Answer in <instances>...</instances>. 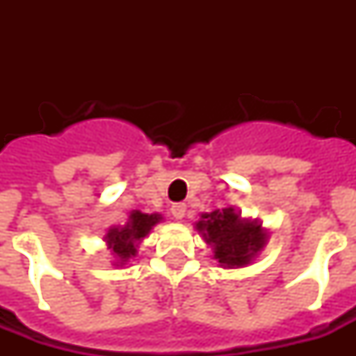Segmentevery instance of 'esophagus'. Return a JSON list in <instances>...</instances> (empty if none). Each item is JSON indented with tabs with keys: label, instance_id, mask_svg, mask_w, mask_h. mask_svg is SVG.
<instances>
[{
	"label": "esophagus",
	"instance_id": "obj_1",
	"mask_svg": "<svg viewBox=\"0 0 356 356\" xmlns=\"http://www.w3.org/2000/svg\"><path fill=\"white\" fill-rule=\"evenodd\" d=\"M172 214L175 220L184 218V214H186V205L184 203H175V205H172Z\"/></svg>",
	"mask_w": 356,
	"mask_h": 356
}]
</instances>
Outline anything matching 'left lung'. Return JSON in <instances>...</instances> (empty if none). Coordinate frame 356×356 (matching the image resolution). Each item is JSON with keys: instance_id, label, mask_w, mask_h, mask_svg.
Here are the masks:
<instances>
[{"instance_id": "8db88e82", "label": "left lung", "mask_w": 356, "mask_h": 356, "mask_svg": "<svg viewBox=\"0 0 356 356\" xmlns=\"http://www.w3.org/2000/svg\"><path fill=\"white\" fill-rule=\"evenodd\" d=\"M195 229L212 248L214 259L223 268H242L262 251L268 233L262 223L242 220L233 207L201 214Z\"/></svg>"}]
</instances>
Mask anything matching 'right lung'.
I'll return each mask as SVG.
<instances>
[{
  "label": "right lung",
  "mask_w": 356,
  "mask_h": 356,
  "mask_svg": "<svg viewBox=\"0 0 356 356\" xmlns=\"http://www.w3.org/2000/svg\"><path fill=\"white\" fill-rule=\"evenodd\" d=\"M161 220V214H144L140 211H133L129 214L125 225H116V227L108 229L105 234V242L116 259L114 266H123L129 259H133L142 238L147 236L151 227Z\"/></svg>",
  "instance_id": "right-lung-1"
}]
</instances>
